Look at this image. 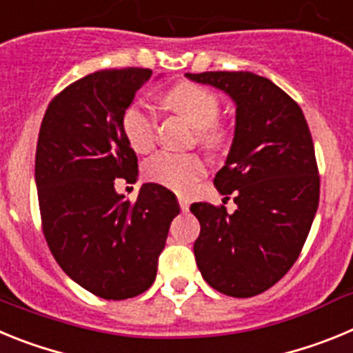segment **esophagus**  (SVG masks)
Listing matches in <instances>:
<instances>
[{
	"label": "esophagus",
	"mask_w": 353,
	"mask_h": 353,
	"mask_svg": "<svg viewBox=\"0 0 353 353\" xmlns=\"http://www.w3.org/2000/svg\"><path fill=\"white\" fill-rule=\"evenodd\" d=\"M179 205L180 208H182V212H187L189 210V207H191V201L187 198H183V196H179Z\"/></svg>",
	"instance_id": "obj_1"
}]
</instances>
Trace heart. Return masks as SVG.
<instances>
[{
    "mask_svg": "<svg viewBox=\"0 0 353 353\" xmlns=\"http://www.w3.org/2000/svg\"><path fill=\"white\" fill-rule=\"evenodd\" d=\"M162 102L185 118L196 129V141L203 148L215 152L226 141L223 127L217 123L221 111L219 97L212 90L194 83H180L168 90ZM121 130L130 148L146 154L155 143V120L141 104H129L121 114ZM205 173L201 157L194 154H170L161 152L145 164V174L150 182L179 192L191 191Z\"/></svg>",
    "mask_w": 353,
    "mask_h": 353,
    "instance_id": "obj_1",
    "label": "heart"
}]
</instances>
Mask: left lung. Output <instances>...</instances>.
<instances>
[{"mask_svg":"<svg viewBox=\"0 0 353 353\" xmlns=\"http://www.w3.org/2000/svg\"><path fill=\"white\" fill-rule=\"evenodd\" d=\"M187 79L226 93L235 134L214 179L236 210L192 203L199 221L194 256L205 281L230 297H252L295 263L320 199L314 146L302 109L279 86L252 72H201Z\"/></svg>","mask_w":353,"mask_h":353,"instance_id":"left-lung-1","label":"left lung"}]
</instances>
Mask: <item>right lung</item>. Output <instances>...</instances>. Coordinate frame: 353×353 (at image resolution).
<instances>
[{
	"instance_id": "obj_1",
	"label": "right lung",
	"mask_w": 353,
	"mask_h": 353,
	"mask_svg": "<svg viewBox=\"0 0 353 353\" xmlns=\"http://www.w3.org/2000/svg\"><path fill=\"white\" fill-rule=\"evenodd\" d=\"M148 68L93 72L56 95L43 114L35 157L43 235L72 281L105 301L136 297L154 285L176 196L143 183L136 203L114 189L134 182L138 157L121 114L148 83Z\"/></svg>"
}]
</instances>
